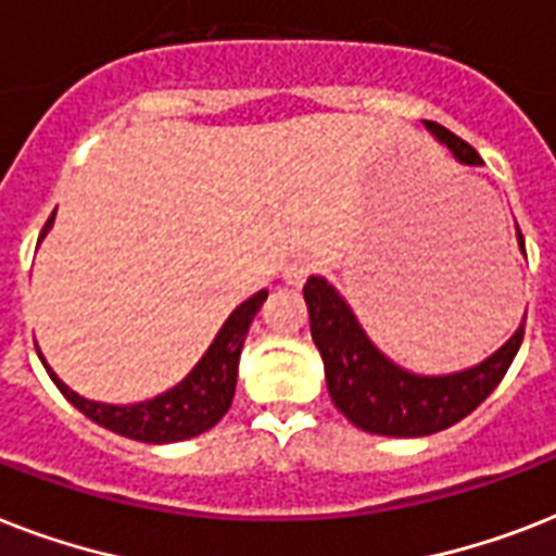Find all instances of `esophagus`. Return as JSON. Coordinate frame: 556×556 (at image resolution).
<instances>
[{
	"mask_svg": "<svg viewBox=\"0 0 556 556\" xmlns=\"http://www.w3.org/2000/svg\"><path fill=\"white\" fill-rule=\"evenodd\" d=\"M314 274V262L308 260V256H300V260L288 262L286 268H282V279H286L288 286L300 288L305 282V279L312 277Z\"/></svg>",
	"mask_w": 556,
	"mask_h": 556,
	"instance_id": "1",
	"label": "esophagus"
}]
</instances>
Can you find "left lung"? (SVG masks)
I'll return each mask as SVG.
<instances>
[{"instance_id":"obj_1","label":"left lung","mask_w":556,"mask_h":556,"mask_svg":"<svg viewBox=\"0 0 556 556\" xmlns=\"http://www.w3.org/2000/svg\"><path fill=\"white\" fill-rule=\"evenodd\" d=\"M441 143L456 155L462 164H482L476 150L447 126L424 121ZM519 244L526 251V239L519 233ZM308 317H312V338L323 355L329 395L349 421L375 435L392 439H418L453 427L470 415L493 389L500 387L505 371L517 357L526 323L505 346L484 364L456 375L424 378L395 366L371 346L364 329L357 326L355 314L340 300L334 288L320 277H312L303 288Z\"/></svg>"}]
</instances>
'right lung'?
<instances>
[{"label":"right lung","mask_w":556,"mask_h":556,"mask_svg":"<svg viewBox=\"0 0 556 556\" xmlns=\"http://www.w3.org/2000/svg\"><path fill=\"white\" fill-rule=\"evenodd\" d=\"M51 218H54V213H51ZM51 218L42 227L39 239L51 227ZM265 296H268V291H260L251 300H244L227 317V323L222 326L216 340H213V346L207 349V355L199 361V366L178 387H173L164 395L152 397V401H143V404L112 406L86 401V397H80L77 392L65 387L63 380L56 378L48 366L46 369L56 383V389L83 415H89L91 421L117 432V435L147 441V444H169V441L192 439V435H201L213 424H218V418L230 409V401H233L236 392V375H239V355H242L248 329H251L253 317H256V312L265 303Z\"/></svg>","instance_id":"1"}]
</instances>
